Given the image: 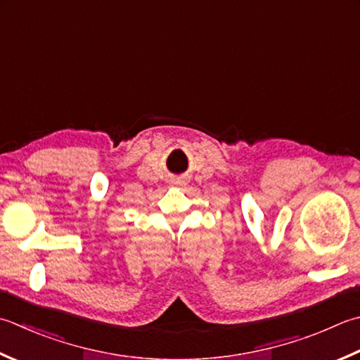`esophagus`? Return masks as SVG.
Returning a JSON list of instances; mask_svg holds the SVG:
<instances>
[{"label":"esophagus","instance_id":"1","mask_svg":"<svg viewBox=\"0 0 360 360\" xmlns=\"http://www.w3.org/2000/svg\"><path fill=\"white\" fill-rule=\"evenodd\" d=\"M173 184H174V186H182V181H174Z\"/></svg>","mask_w":360,"mask_h":360}]
</instances>
